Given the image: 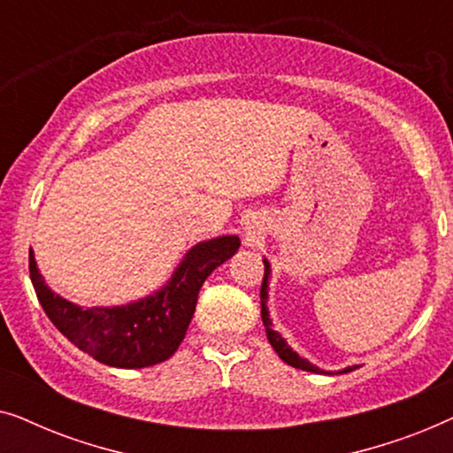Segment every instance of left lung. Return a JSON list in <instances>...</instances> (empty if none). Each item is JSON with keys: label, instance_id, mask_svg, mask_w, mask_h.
Instances as JSON below:
<instances>
[{"label": "left lung", "instance_id": "8db88e82", "mask_svg": "<svg viewBox=\"0 0 453 453\" xmlns=\"http://www.w3.org/2000/svg\"><path fill=\"white\" fill-rule=\"evenodd\" d=\"M264 268L265 270H264L262 290H259V299H262V321H264V327H265V336H268L272 349H274L278 352V357H280L287 365H290V367L303 369V371H311V373L334 375L332 371H324V369L315 367V365L309 363L307 358L296 355V352L287 344V340H284L276 330H272V319H270V313H268V305H265V303H268V278H270V272H272L268 259H264ZM352 369H357V365H352V367H346L342 371H336V373H349V371H352Z\"/></svg>", "mask_w": 453, "mask_h": 453}]
</instances>
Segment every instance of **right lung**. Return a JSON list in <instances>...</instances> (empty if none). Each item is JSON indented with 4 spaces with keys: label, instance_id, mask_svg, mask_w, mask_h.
Instances as JSON below:
<instances>
[{
    "label": "right lung",
    "instance_id": "add662e5",
    "mask_svg": "<svg viewBox=\"0 0 453 453\" xmlns=\"http://www.w3.org/2000/svg\"><path fill=\"white\" fill-rule=\"evenodd\" d=\"M237 234L202 241L185 253L163 288L121 307L82 309L55 295L28 256L30 280L53 326L98 363L119 369H142L175 355L194 318L197 293L212 272L237 253Z\"/></svg>",
    "mask_w": 453,
    "mask_h": 453
}]
</instances>
